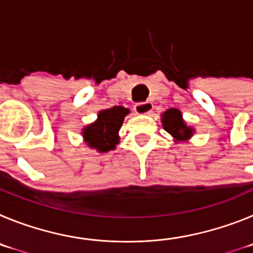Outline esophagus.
Here are the masks:
<instances>
[{
	"label": "esophagus",
	"instance_id": "esophagus-1",
	"mask_svg": "<svg viewBox=\"0 0 253 253\" xmlns=\"http://www.w3.org/2000/svg\"><path fill=\"white\" fill-rule=\"evenodd\" d=\"M134 110H135L137 114H140V115L151 114L152 110H153V104L149 101L138 102V104H135V106H134Z\"/></svg>",
	"mask_w": 253,
	"mask_h": 253
}]
</instances>
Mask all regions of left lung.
Here are the masks:
<instances>
[{"instance_id":"1","label":"left lung","mask_w":253,"mask_h":253,"mask_svg":"<svg viewBox=\"0 0 253 253\" xmlns=\"http://www.w3.org/2000/svg\"><path fill=\"white\" fill-rule=\"evenodd\" d=\"M163 129L175 138L176 142H185L194 135V129L182 119V114L177 109H169L162 114Z\"/></svg>"}]
</instances>
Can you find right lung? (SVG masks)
<instances>
[{
    "label": "right lung",
    "instance_id": "1",
    "mask_svg": "<svg viewBox=\"0 0 253 253\" xmlns=\"http://www.w3.org/2000/svg\"><path fill=\"white\" fill-rule=\"evenodd\" d=\"M128 114V109L123 106H114L100 111L97 120L87 125L82 131L87 146L100 153H106L115 149L116 144L119 143L118 133L122 128L124 118Z\"/></svg>",
    "mask_w": 253,
    "mask_h": 253
}]
</instances>
